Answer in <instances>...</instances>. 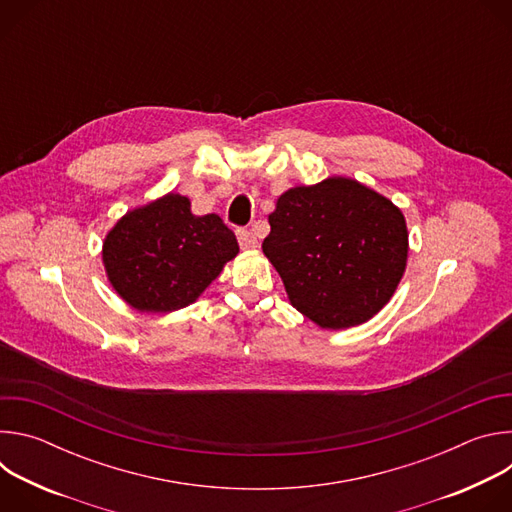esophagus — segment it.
<instances>
[{"label":"esophagus","instance_id":"34e87169","mask_svg":"<svg viewBox=\"0 0 512 512\" xmlns=\"http://www.w3.org/2000/svg\"><path fill=\"white\" fill-rule=\"evenodd\" d=\"M237 239H239L241 249H255L259 245L257 237L251 231H247V229H239L237 231Z\"/></svg>","mask_w":512,"mask_h":512}]
</instances>
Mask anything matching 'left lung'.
<instances>
[{"label": "left lung", "instance_id": "8db88e82", "mask_svg": "<svg viewBox=\"0 0 512 512\" xmlns=\"http://www.w3.org/2000/svg\"><path fill=\"white\" fill-rule=\"evenodd\" d=\"M269 227L265 257L281 275L291 306L320 328L371 320L405 273L403 212L352 178L289 188L277 198Z\"/></svg>", "mask_w": 512, "mask_h": 512}]
</instances>
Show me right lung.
<instances>
[{
	"label": "right lung",
	"instance_id": "add662e5",
	"mask_svg": "<svg viewBox=\"0 0 512 512\" xmlns=\"http://www.w3.org/2000/svg\"><path fill=\"white\" fill-rule=\"evenodd\" d=\"M237 253L221 216L192 214L190 200L174 192L129 210L103 241L113 289L131 308L154 314L194 304Z\"/></svg>",
	"mask_w": 512,
	"mask_h": 512
}]
</instances>
